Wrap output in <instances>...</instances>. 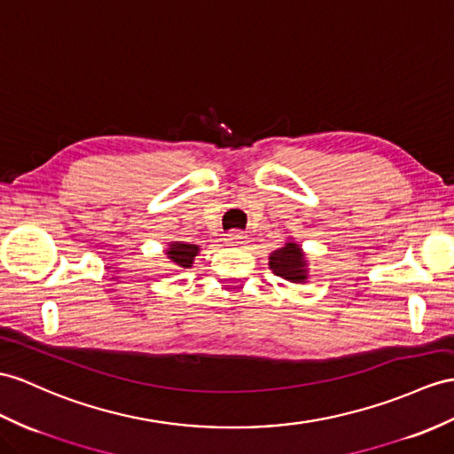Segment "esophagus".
Returning <instances> with one entry per match:
<instances>
[{"instance_id":"obj_1","label":"esophagus","mask_w":454,"mask_h":454,"mask_svg":"<svg viewBox=\"0 0 454 454\" xmlns=\"http://www.w3.org/2000/svg\"><path fill=\"white\" fill-rule=\"evenodd\" d=\"M247 233H242V231H233V233H229L227 235V245L229 247H240V245H245L247 242Z\"/></svg>"}]
</instances>
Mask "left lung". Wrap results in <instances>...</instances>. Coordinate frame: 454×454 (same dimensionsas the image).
<instances>
[{"instance_id": "1", "label": "left lung", "mask_w": 454, "mask_h": 454, "mask_svg": "<svg viewBox=\"0 0 454 454\" xmlns=\"http://www.w3.org/2000/svg\"><path fill=\"white\" fill-rule=\"evenodd\" d=\"M270 270L289 283H306L310 273L306 254L294 240H286L281 248L270 254Z\"/></svg>"}]
</instances>
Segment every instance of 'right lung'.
Here are the masks:
<instances>
[{
	"label": "right lung",
	"mask_w": 454,
	"mask_h": 454,
	"mask_svg": "<svg viewBox=\"0 0 454 454\" xmlns=\"http://www.w3.org/2000/svg\"><path fill=\"white\" fill-rule=\"evenodd\" d=\"M200 252V247L198 245H189V242H181V240H173L168 245V250H165V256L168 260L176 265L181 270H189L192 268L194 258Z\"/></svg>",
	"instance_id": "obj_1"
}]
</instances>
